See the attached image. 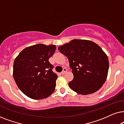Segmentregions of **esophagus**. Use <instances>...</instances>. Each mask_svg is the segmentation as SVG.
I'll list each match as a JSON object with an SVG mask.
<instances>
[{"label": "esophagus", "instance_id": "1", "mask_svg": "<svg viewBox=\"0 0 124 124\" xmlns=\"http://www.w3.org/2000/svg\"><path fill=\"white\" fill-rule=\"evenodd\" d=\"M67 72V69L66 68H64L63 70H62V72L61 73H62V74H64Z\"/></svg>", "mask_w": 124, "mask_h": 124}]
</instances>
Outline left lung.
I'll return each instance as SVG.
<instances>
[{"instance_id": "left-lung-1", "label": "left lung", "mask_w": 124, "mask_h": 124, "mask_svg": "<svg viewBox=\"0 0 124 124\" xmlns=\"http://www.w3.org/2000/svg\"><path fill=\"white\" fill-rule=\"evenodd\" d=\"M68 57L74 77L69 82L72 90L81 95L93 94L106 82L109 61L101 47L89 40L73 39L58 47Z\"/></svg>"}]
</instances>
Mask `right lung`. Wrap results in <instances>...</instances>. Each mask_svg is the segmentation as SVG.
Returning <instances> with one entry per match:
<instances>
[{
  "label": "right lung",
  "mask_w": 124,
  "mask_h": 124,
  "mask_svg": "<svg viewBox=\"0 0 124 124\" xmlns=\"http://www.w3.org/2000/svg\"><path fill=\"white\" fill-rule=\"evenodd\" d=\"M55 45L38 44L28 47L15 59L13 76L18 87L27 96L42 99L55 90L57 75L48 59L54 55Z\"/></svg>",
  "instance_id": "right-lung-1"
}]
</instances>
